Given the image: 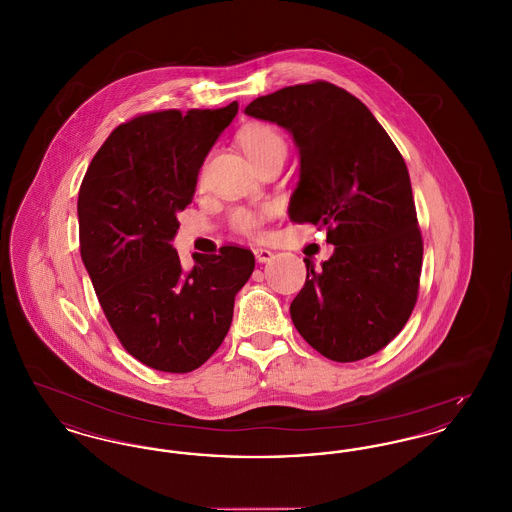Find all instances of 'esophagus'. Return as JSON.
<instances>
[{"mask_svg": "<svg viewBox=\"0 0 512 512\" xmlns=\"http://www.w3.org/2000/svg\"><path fill=\"white\" fill-rule=\"evenodd\" d=\"M255 259L259 261V263H267V261H270L272 259V251H268V249H263V247H257L255 251Z\"/></svg>", "mask_w": 512, "mask_h": 512, "instance_id": "obj_1", "label": "esophagus"}]
</instances>
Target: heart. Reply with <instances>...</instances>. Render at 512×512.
<instances>
[{
    "instance_id": "heart-1",
    "label": "heart",
    "mask_w": 512,
    "mask_h": 512,
    "mask_svg": "<svg viewBox=\"0 0 512 512\" xmlns=\"http://www.w3.org/2000/svg\"><path fill=\"white\" fill-rule=\"evenodd\" d=\"M242 147L251 161L272 153V151H286V142L278 130L268 124H251L247 126L240 136ZM270 217L268 209H245L238 207L230 213V228L242 236L257 238L265 220Z\"/></svg>"
}]
</instances>
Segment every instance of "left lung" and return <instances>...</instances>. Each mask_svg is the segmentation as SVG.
<instances>
[{"instance_id":"left-lung-1","label":"left lung","mask_w":512,"mask_h":512,"mask_svg":"<svg viewBox=\"0 0 512 512\" xmlns=\"http://www.w3.org/2000/svg\"><path fill=\"white\" fill-rule=\"evenodd\" d=\"M245 115L276 122L299 147L293 222L326 226L334 255L313 267L290 305L297 332L330 361L384 349L418 297L422 236L407 165L361 99L324 80L261 96Z\"/></svg>"}]
</instances>
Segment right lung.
Instances as JSON below:
<instances>
[{
  "instance_id": "1",
  "label": "right lung",
  "mask_w": 512,
  "mask_h": 512,
  "mask_svg": "<svg viewBox=\"0 0 512 512\" xmlns=\"http://www.w3.org/2000/svg\"><path fill=\"white\" fill-rule=\"evenodd\" d=\"M236 113L232 101L122 122L78 192L80 255L99 305L122 347L161 372H192L219 349L255 268L249 249L222 245L184 270L171 245L176 213L192 203L199 169Z\"/></svg>"
}]
</instances>
